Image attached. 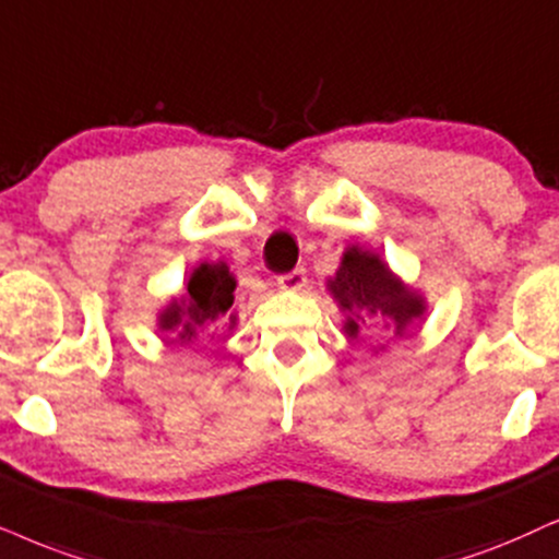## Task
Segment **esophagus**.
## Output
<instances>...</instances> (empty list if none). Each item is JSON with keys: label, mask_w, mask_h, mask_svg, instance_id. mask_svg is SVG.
I'll use <instances>...</instances> for the list:
<instances>
[{"label": "esophagus", "mask_w": 559, "mask_h": 559, "mask_svg": "<svg viewBox=\"0 0 559 559\" xmlns=\"http://www.w3.org/2000/svg\"><path fill=\"white\" fill-rule=\"evenodd\" d=\"M278 286L286 288V292H301L307 286V273H304V267H294L292 273L278 275Z\"/></svg>", "instance_id": "obj_1"}]
</instances>
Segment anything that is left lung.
Instances as JSON below:
<instances>
[{"instance_id": "1", "label": "left lung", "mask_w": 559, "mask_h": 559, "mask_svg": "<svg viewBox=\"0 0 559 559\" xmlns=\"http://www.w3.org/2000/svg\"><path fill=\"white\" fill-rule=\"evenodd\" d=\"M328 292L345 314L343 332L348 337H358L366 314L384 317L386 328L392 324L400 337L426 314V299L402 284L377 252L361 247H348L343 252L335 278L328 281Z\"/></svg>"}]
</instances>
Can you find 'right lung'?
Instances as JSON below:
<instances>
[{"label":"right lung","mask_w":559,"mask_h":559,"mask_svg":"<svg viewBox=\"0 0 559 559\" xmlns=\"http://www.w3.org/2000/svg\"><path fill=\"white\" fill-rule=\"evenodd\" d=\"M235 288L237 281L227 263H201L190 273L186 296L173 299L159 312V330L178 335L175 343H190L198 332L216 322L231 330L237 324V314L231 312Z\"/></svg>","instance_id":"add662e5"}]
</instances>
